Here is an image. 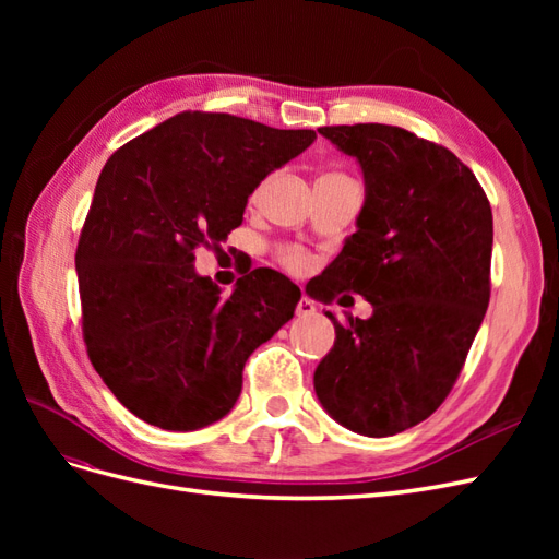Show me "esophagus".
<instances>
[{
  "mask_svg": "<svg viewBox=\"0 0 559 559\" xmlns=\"http://www.w3.org/2000/svg\"><path fill=\"white\" fill-rule=\"evenodd\" d=\"M314 300L312 298H308V296H302L300 300H298V306H296V314L298 317H310V314H314Z\"/></svg>",
  "mask_w": 559,
  "mask_h": 559,
  "instance_id": "esophagus-1",
  "label": "esophagus"
}]
</instances>
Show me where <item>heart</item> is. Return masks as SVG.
<instances>
[{"mask_svg": "<svg viewBox=\"0 0 559 559\" xmlns=\"http://www.w3.org/2000/svg\"><path fill=\"white\" fill-rule=\"evenodd\" d=\"M284 263L289 265V267H294V270H302V267H308V257H306V253H302V251H296V249H294V251L286 253Z\"/></svg>", "mask_w": 559, "mask_h": 559, "instance_id": "b5f03b06", "label": "heart"}]
</instances>
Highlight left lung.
<instances>
[{
	"instance_id": "8db88e82",
	"label": "left lung",
	"mask_w": 559,
	"mask_h": 559,
	"mask_svg": "<svg viewBox=\"0 0 559 559\" xmlns=\"http://www.w3.org/2000/svg\"><path fill=\"white\" fill-rule=\"evenodd\" d=\"M357 158L366 198L317 286L364 296L373 314L333 312L335 343L314 370L324 411L354 433L411 429L445 401L489 302L492 210L468 167L445 146L382 123L319 128ZM347 298V296H343Z\"/></svg>"
}]
</instances>
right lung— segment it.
Instances as JSON below:
<instances>
[{"label": "right lung", "instance_id": "add662e5", "mask_svg": "<svg viewBox=\"0 0 559 559\" xmlns=\"http://www.w3.org/2000/svg\"><path fill=\"white\" fill-rule=\"evenodd\" d=\"M314 130L183 111L123 144L99 173L76 247L83 341L126 408L167 431L226 417L249 354L294 317L300 289L257 267L230 296L195 249L242 224L247 198Z\"/></svg>", "mask_w": 559, "mask_h": 559}]
</instances>
